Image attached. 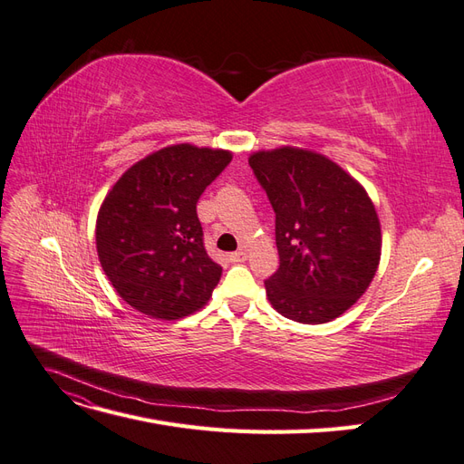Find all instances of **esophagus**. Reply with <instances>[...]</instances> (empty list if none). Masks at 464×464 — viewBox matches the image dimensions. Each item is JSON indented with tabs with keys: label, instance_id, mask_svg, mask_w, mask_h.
Wrapping results in <instances>:
<instances>
[{
	"label": "esophagus",
	"instance_id": "esophagus-1",
	"mask_svg": "<svg viewBox=\"0 0 464 464\" xmlns=\"http://www.w3.org/2000/svg\"><path fill=\"white\" fill-rule=\"evenodd\" d=\"M246 257H247V254H246L244 249H240V251H234V254H230V256H228L230 263H244V261H246Z\"/></svg>",
	"mask_w": 464,
	"mask_h": 464
}]
</instances>
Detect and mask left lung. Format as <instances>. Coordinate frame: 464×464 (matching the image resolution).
<instances>
[{"instance_id":"left-lung-1","label":"left lung","mask_w":464,"mask_h":464,"mask_svg":"<svg viewBox=\"0 0 464 464\" xmlns=\"http://www.w3.org/2000/svg\"><path fill=\"white\" fill-rule=\"evenodd\" d=\"M249 166L275 210L280 265L265 280L271 305L307 325L339 317L366 292L382 256L368 193L312 150L256 152Z\"/></svg>"}]
</instances>
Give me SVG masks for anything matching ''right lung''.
Listing matches in <instances>:
<instances>
[{"mask_svg":"<svg viewBox=\"0 0 464 464\" xmlns=\"http://www.w3.org/2000/svg\"><path fill=\"white\" fill-rule=\"evenodd\" d=\"M228 150L174 145L133 164L104 199L96 249L111 286L137 312L186 317L207 304L222 266L208 257L198 201Z\"/></svg>","mask_w":464,"mask_h":464,"instance_id":"1","label":"right lung"}]
</instances>
